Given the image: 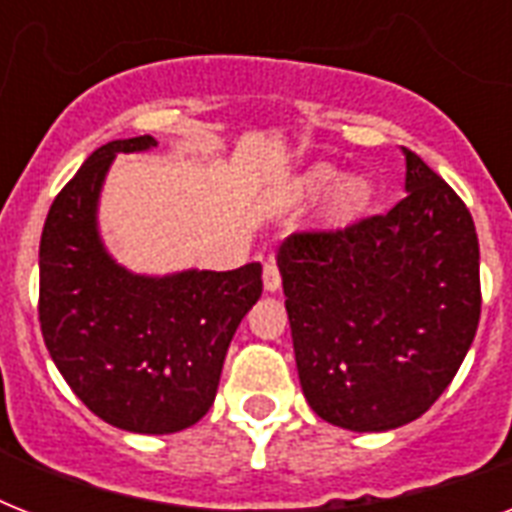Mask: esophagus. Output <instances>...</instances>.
<instances>
[{"mask_svg":"<svg viewBox=\"0 0 512 512\" xmlns=\"http://www.w3.org/2000/svg\"><path fill=\"white\" fill-rule=\"evenodd\" d=\"M263 284L268 292H276L281 287V276H279V265L276 260H265V268H263Z\"/></svg>","mask_w":512,"mask_h":512,"instance_id":"esophagus-1","label":"esophagus"}]
</instances>
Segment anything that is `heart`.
<instances>
[{
  "label": "heart",
  "mask_w": 512,
  "mask_h": 512,
  "mask_svg": "<svg viewBox=\"0 0 512 512\" xmlns=\"http://www.w3.org/2000/svg\"><path fill=\"white\" fill-rule=\"evenodd\" d=\"M337 177L335 167H329V164H316L311 170H305L303 175L297 177V193L300 196H316L327 188L332 180ZM366 183L361 177L348 175L337 180L332 185V191H329L327 201H324V217L332 220V223H342V220H348L350 215H356L358 207L366 201Z\"/></svg>",
  "instance_id": "b5f03b06"
}]
</instances>
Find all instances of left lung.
<instances>
[{
  "label": "left lung",
  "mask_w": 512,
  "mask_h": 512,
  "mask_svg": "<svg viewBox=\"0 0 512 512\" xmlns=\"http://www.w3.org/2000/svg\"><path fill=\"white\" fill-rule=\"evenodd\" d=\"M406 159V196L276 252L300 385L321 420L382 433L417 420L468 356L481 316L478 236L462 199Z\"/></svg>",
  "instance_id": "obj_1"
}]
</instances>
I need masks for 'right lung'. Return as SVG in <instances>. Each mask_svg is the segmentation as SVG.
<instances>
[{
  "mask_svg": "<svg viewBox=\"0 0 512 512\" xmlns=\"http://www.w3.org/2000/svg\"><path fill=\"white\" fill-rule=\"evenodd\" d=\"M148 148L151 135L100 146L52 201L39 244V324L58 372L92 414L164 436L209 412L228 345L263 295V265L146 276L108 255L100 191L116 154Z\"/></svg>",
  "mask_w": 512,
  "mask_h": 512,
  "instance_id": "1",
  "label": "right lung"
}]
</instances>
